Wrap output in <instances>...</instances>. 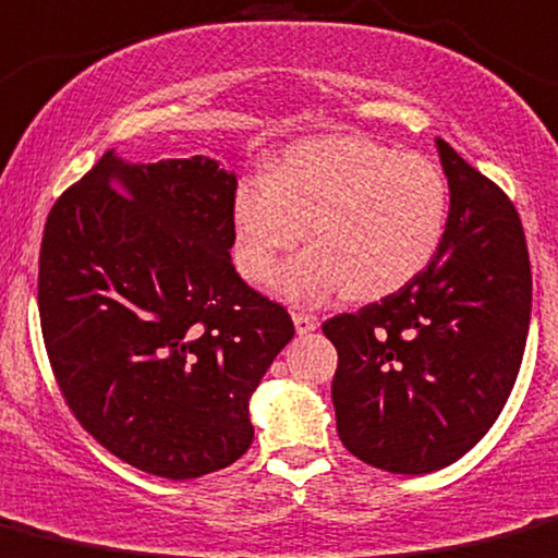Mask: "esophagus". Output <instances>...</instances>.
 Wrapping results in <instances>:
<instances>
[{"mask_svg": "<svg viewBox=\"0 0 558 558\" xmlns=\"http://www.w3.org/2000/svg\"><path fill=\"white\" fill-rule=\"evenodd\" d=\"M294 326L296 333H313L318 328V318L310 313H294Z\"/></svg>", "mask_w": 558, "mask_h": 558, "instance_id": "34e87169", "label": "esophagus"}]
</instances>
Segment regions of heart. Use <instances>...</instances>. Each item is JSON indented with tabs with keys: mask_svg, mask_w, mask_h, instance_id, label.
<instances>
[{
	"mask_svg": "<svg viewBox=\"0 0 558 558\" xmlns=\"http://www.w3.org/2000/svg\"><path fill=\"white\" fill-rule=\"evenodd\" d=\"M449 221L438 162L368 138L324 136L289 146L267 179H243L232 197L234 264L267 283L280 256V294L313 302L342 289L355 302L401 291L433 262Z\"/></svg>",
	"mask_w": 558,
	"mask_h": 558,
	"instance_id": "obj_1",
	"label": "heart"
}]
</instances>
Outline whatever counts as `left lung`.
Listing matches in <instances>:
<instances>
[{
    "instance_id": "left-lung-1",
    "label": "left lung",
    "mask_w": 558,
    "mask_h": 558,
    "mask_svg": "<svg viewBox=\"0 0 558 558\" xmlns=\"http://www.w3.org/2000/svg\"><path fill=\"white\" fill-rule=\"evenodd\" d=\"M449 221L433 262L396 294L326 320L348 451L390 473L441 471L500 417L524 355L532 269L506 192L444 138Z\"/></svg>"
}]
</instances>
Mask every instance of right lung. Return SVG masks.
Masks as SVG:
<instances>
[{
    "label": "right lung",
    "instance_id": "right-lung-1",
    "mask_svg": "<svg viewBox=\"0 0 558 558\" xmlns=\"http://www.w3.org/2000/svg\"><path fill=\"white\" fill-rule=\"evenodd\" d=\"M234 190L210 157L109 149L47 216L37 296L52 374L80 425L151 476L240 460L251 392L294 337L286 307L234 272Z\"/></svg>",
    "mask_w": 558,
    "mask_h": 558
}]
</instances>
